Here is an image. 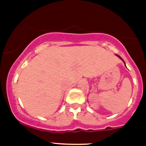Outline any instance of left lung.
Listing matches in <instances>:
<instances>
[{
	"label": "left lung",
	"instance_id": "8db88e82",
	"mask_svg": "<svg viewBox=\"0 0 146 146\" xmlns=\"http://www.w3.org/2000/svg\"><path fill=\"white\" fill-rule=\"evenodd\" d=\"M117 55V56H118V58H120V59H121V60H123V63H124V64H125V62H124V60H123V59L121 58V57H120L119 55Z\"/></svg>",
	"mask_w": 146,
	"mask_h": 146
}]
</instances>
